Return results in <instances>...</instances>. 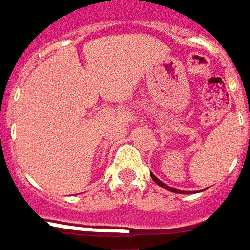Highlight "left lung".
<instances>
[{"instance_id":"1","label":"left lung","mask_w":250,"mask_h":250,"mask_svg":"<svg viewBox=\"0 0 250 250\" xmlns=\"http://www.w3.org/2000/svg\"><path fill=\"white\" fill-rule=\"evenodd\" d=\"M151 178H152V179H153V181H155V184H158L159 187L164 188V189H167V190H170V192H175V193H189L188 190H179V189H175V188L168 187L167 184H164L162 181H159V179H158V178H156V176H155L153 173H151Z\"/></svg>"}]
</instances>
